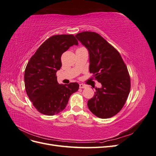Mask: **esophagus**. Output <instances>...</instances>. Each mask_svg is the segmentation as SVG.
Wrapping results in <instances>:
<instances>
[{"mask_svg":"<svg viewBox=\"0 0 156 156\" xmlns=\"http://www.w3.org/2000/svg\"><path fill=\"white\" fill-rule=\"evenodd\" d=\"M79 88H86V85H84V84H80Z\"/></svg>","mask_w":156,"mask_h":156,"instance_id":"1","label":"esophagus"}]
</instances>
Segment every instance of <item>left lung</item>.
<instances>
[{
  "instance_id": "8db88e82",
  "label": "left lung",
  "mask_w": 156,
  "mask_h": 156,
  "mask_svg": "<svg viewBox=\"0 0 156 156\" xmlns=\"http://www.w3.org/2000/svg\"><path fill=\"white\" fill-rule=\"evenodd\" d=\"M75 36L88 49L90 72L102 85L88 101V108L100 119H108L121 111L129 96L128 70L119 52L98 33L85 31Z\"/></svg>"
}]
</instances>
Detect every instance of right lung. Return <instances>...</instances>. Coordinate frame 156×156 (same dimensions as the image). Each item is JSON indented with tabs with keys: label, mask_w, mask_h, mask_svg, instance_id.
<instances>
[{
	"label": "right lung",
	"mask_w": 156,
	"mask_h": 156,
	"mask_svg": "<svg viewBox=\"0 0 156 156\" xmlns=\"http://www.w3.org/2000/svg\"><path fill=\"white\" fill-rule=\"evenodd\" d=\"M73 45H78V41L73 34L51 36L39 47L27 65L25 90L41 114L53 116L62 111L70 96L78 90L77 83L60 84L56 75L62 66L61 56Z\"/></svg>",
	"instance_id": "obj_1"
}]
</instances>
